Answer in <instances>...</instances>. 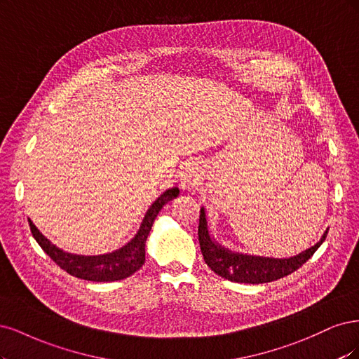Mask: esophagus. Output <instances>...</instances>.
<instances>
[{"instance_id": "obj_1", "label": "esophagus", "mask_w": 359, "mask_h": 359, "mask_svg": "<svg viewBox=\"0 0 359 359\" xmlns=\"http://www.w3.org/2000/svg\"><path fill=\"white\" fill-rule=\"evenodd\" d=\"M196 182H198V176H196L192 170L184 171L182 175V188L183 189L192 191L196 187Z\"/></svg>"}]
</instances>
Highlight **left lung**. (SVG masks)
<instances>
[{
  "mask_svg": "<svg viewBox=\"0 0 359 359\" xmlns=\"http://www.w3.org/2000/svg\"><path fill=\"white\" fill-rule=\"evenodd\" d=\"M328 234V228L322 234L320 240L315 246L306 249L304 252L298 253L291 258H267L248 255V253L233 252L219 243L210 236L209 224H207V215L204 207H201L200 225H198V240L201 253L205 264L217 274L237 283H267L294 273L302 265L310 259V257L319 249Z\"/></svg>",
  "mask_w": 359,
  "mask_h": 359,
  "instance_id": "8db88e82",
  "label": "left lung"
}]
</instances>
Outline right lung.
Instances as JSON below:
<instances>
[{
	"mask_svg": "<svg viewBox=\"0 0 359 359\" xmlns=\"http://www.w3.org/2000/svg\"><path fill=\"white\" fill-rule=\"evenodd\" d=\"M177 195L179 188H170L164 194H161L154 201V204L149 207L137 234L121 249L113 250L110 253H104V255L85 257L64 252L62 249L52 245V241L40 233L39 228L32 224L31 219H28V222L32 237L36 238L40 248L68 274L92 282L122 280L142 269L146 259V240L150 229H152L155 217L158 216L161 209L168 201L176 198Z\"/></svg>",
	"mask_w": 359,
	"mask_h": 359,
	"instance_id": "1",
	"label": "right lung"
}]
</instances>
